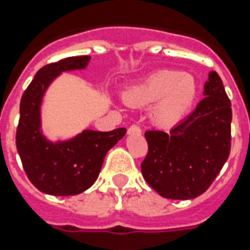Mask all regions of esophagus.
Here are the masks:
<instances>
[{
    "mask_svg": "<svg viewBox=\"0 0 250 250\" xmlns=\"http://www.w3.org/2000/svg\"><path fill=\"white\" fill-rule=\"evenodd\" d=\"M128 133H141V128L140 125H132L128 128Z\"/></svg>",
    "mask_w": 250,
    "mask_h": 250,
    "instance_id": "obj_1",
    "label": "esophagus"
}]
</instances>
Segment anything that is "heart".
<instances>
[{"mask_svg": "<svg viewBox=\"0 0 250 250\" xmlns=\"http://www.w3.org/2000/svg\"><path fill=\"white\" fill-rule=\"evenodd\" d=\"M197 94L193 76L174 70L153 74L125 93L127 104L152 107V118L157 125L168 127L176 125L192 107Z\"/></svg>", "mask_w": 250, "mask_h": 250, "instance_id": "b5f03b06", "label": "heart"}]
</instances>
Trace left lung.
Here are the masks:
<instances>
[{"instance_id":"obj_1","label":"left lung","mask_w":250,"mask_h":250,"mask_svg":"<svg viewBox=\"0 0 250 250\" xmlns=\"http://www.w3.org/2000/svg\"><path fill=\"white\" fill-rule=\"evenodd\" d=\"M205 98L167 133L145 132L148 153L141 174L165 198L189 200L205 192L229 156L231 101L215 71L204 85Z\"/></svg>"}]
</instances>
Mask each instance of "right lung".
<instances>
[{
	"instance_id": "1",
	"label": "right lung",
	"mask_w": 250,
	"mask_h": 250,
	"mask_svg": "<svg viewBox=\"0 0 250 250\" xmlns=\"http://www.w3.org/2000/svg\"><path fill=\"white\" fill-rule=\"evenodd\" d=\"M89 56L68 57L36 72L21 100L17 149L29 182L52 196H74L88 189L98 178L106 153L125 136L127 129L109 132L84 131L66 143L52 144L40 132V104L45 89L62 71L84 68Z\"/></svg>"
}]
</instances>
